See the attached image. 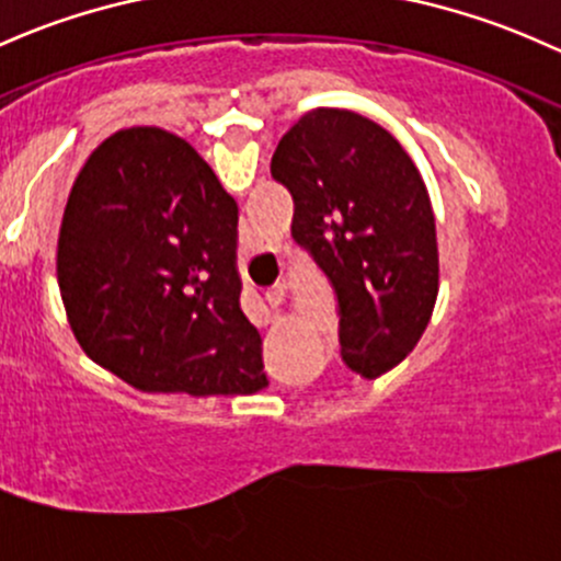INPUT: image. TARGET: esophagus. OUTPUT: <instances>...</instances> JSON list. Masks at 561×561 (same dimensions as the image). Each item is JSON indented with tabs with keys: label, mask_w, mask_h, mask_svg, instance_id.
<instances>
[{
	"label": "esophagus",
	"mask_w": 561,
	"mask_h": 561,
	"mask_svg": "<svg viewBox=\"0 0 561 561\" xmlns=\"http://www.w3.org/2000/svg\"><path fill=\"white\" fill-rule=\"evenodd\" d=\"M264 299H267L270 305H278V299H280V288H267V291H264ZM270 318V312L264 310V321H267Z\"/></svg>",
	"instance_id": "1"
}]
</instances>
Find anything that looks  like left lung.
<instances>
[{
	"label": "left lung",
	"mask_w": 561,
	"mask_h": 561,
	"mask_svg": "<svg viewBox=\"0 0 561 561\" xmlns=\"http://www.w3.org/2000/svg\"><path fill=\"white\" fill-rule=\"evenodd\" d=\"M270 173L294 197L291 238L336 294L342 360L366 379L385 375L417 345L438 294L423 176L382 125L347 110L307 112Z\"/></svg>",
	"instance_id": "1"
}]
</instances>
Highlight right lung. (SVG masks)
I'll return each instance as SVG.
<instances>
[{"label":"right lung","instance_id":"right-lung-1","mask_svg":"<svg viewBox=\"0 0 561 561\" xmlns=\"http://www.w3.org/2000/svg\"><path fill=\"white\" fill-rule=\"evenodd\" d=\"M238 203L184 138L125 128L93 149L58 234L77 342L147 393L267 388L262 336L240 310Z\"/></svg>","mask_w":561,"mask_h":561}]
</instances>
